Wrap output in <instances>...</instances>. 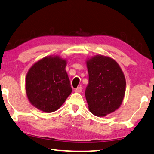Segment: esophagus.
Here are the masks:
<instances>
[{
    "instance_id": "obj_1",
    "label": "esophagus",
    "mask_w": 154,
    "mask_h": 154,
    "mask_svg": "<svg viewBox=\"0 0 154 154\" xmlns=\"http://www.w3.org/2000/svg\"><path fill=\"white\" fill-rule=\"evenodd\" d=\"M82 90V87H77L76 89H75V92H76V93H80V92H81Z\"/></svg>"
}]
</instances>
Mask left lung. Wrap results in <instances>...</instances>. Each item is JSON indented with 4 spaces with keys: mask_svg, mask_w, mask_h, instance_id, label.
I'll use <instances>...</instances> for the list:
<instances>
[{
    "mask_svg": "<svg viewBox=\"0 0 154 154\" xmlns=\"http://www.w3.org/2000/svg\"><path fill=\"white\" fill-rule=\"evenodd\" d=\"M89 84L85 97L89 109L98 117L115 112L123 100L126 80L121 68L108 56L96 55L86 61Z\"/></svg>",
    "mask_w": 154,
    "mask_h": 154,
    "instance_id": "1",
    "label": "left lung"
}]
</instances>
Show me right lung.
<instances>
[{"label": "right lung", "instance_id": "add662e5", "mask_svg": "<svg viewBox=\"0 0 154 154\" xmlns=\"http://www.w3.org/2000/svg\"><path fill=\"white\" fill-rule=\"evenodd\" d=\"M67 60L49 56L34 63L26 75L25 90L30 103L51 113L58 109L72 91L65 70Z\"/></svg>", "mask_w": 154, "mask_h": 154}]
</instances>
